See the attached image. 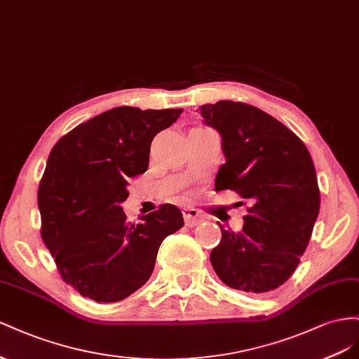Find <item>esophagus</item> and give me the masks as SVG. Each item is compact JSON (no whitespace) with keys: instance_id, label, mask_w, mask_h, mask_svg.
Returning <instances> with one entry per match:
<instances>
[{"instance_id":"34e87169","label":"esophagus","mask_w":359,"mask_h":359,"mask_svg":"<svg viewBox=\"0 0 359 359\" xmlns=\"http://www.w3.org/2000/svg\"><path fill=\"white\" fill-rule=\"evenodd\" d=\"M182 213H183V219H185V224L188 225V227H196V225L203 222V217L197 209L185 208L182 210Z\"/></svg>"}]
</instances>
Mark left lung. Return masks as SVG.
<instances>
[{"label":"left lung","instance_id":"1","mask_svg":"<svg viewBox=\"0 0 359 359\" xmlns=\"http://www.w3.org/2000/svg\"><path fill=\"white\" fill-rule=\"evenodd\" d=\"M219 132L222 163L215 191L230 189L251 206L239 233L224 230L210 263L229 287L264 293L298 268L320 208L314 163L299 137L264 111L219 100L200 108Z\"/></svg>","mask_w":359,"mask_h":359}]
</instances>
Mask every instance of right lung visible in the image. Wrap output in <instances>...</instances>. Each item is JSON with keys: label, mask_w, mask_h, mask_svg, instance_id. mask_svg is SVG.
I'll list each match as a JSON object with an SVG mask.
<instances>
[{"label": "right lung", "mask_w": 359, "mask_h": 359, "mask_svg": "<svg viewBox=\"0 0 359 359\" xmlns=\"http://www.w3.org/2000/svg\"><path fill=\"white\" fill-rule=\"evenodd\" d=\"M117 107L81 123L49 153L39 183L40 234L61 278L81 296L118 302L144 285L158 250L183 227L174 204L128 224V180L146 172L150 144L182 114Z\"/></svg>", "instance_id": "1"}]
</instances>
